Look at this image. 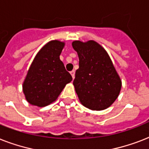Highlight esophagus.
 Listing matches in <instances>:
<instances>
[{"label": "esophagus", "instance_id": "obj_1", "mask_svg": "<svg viewBox=\"0 0 149 149\" xmlns=\"http://www.w3.org/2000/svg\"><path fill=\"white\" fill-rule=\"evenodd\" d=\"M70 74L72 75V77L74 79V77H75V71L74 70H72L71 72H70Z\"/></svg>", "mask_w": 149, "mask_h": 149}]
</instances>
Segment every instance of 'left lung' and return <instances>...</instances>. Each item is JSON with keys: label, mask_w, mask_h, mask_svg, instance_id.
<instances>
[{"label": "left lung", "mask_w": 149, "mask_h": 149, "mask_svg": "<svg viewBox=\"0 0 149 149\" xmlns=\"http://www.w3.org/2000/svg\"><path fill=\"white\" fill-rule=\"evenodd\" d=\"M72 45L79 56L73 85L79 100L93 111L107 108L115 101L121 88L120 77L108 54L94 41H74Z\"/></svg>", "instance_id": "obj_1"}]
</instances>
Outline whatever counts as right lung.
<instances>
[{"label": "right lung", "instance_id": "1", "mask_svg": "<svg viewBox=\"0 0 149 149\" xmlns=\"http://www.w3.org/2000/svg\"><path fill=\"white\" fill-rule=\"evenodd\" d=\"M64 43L51 41L34 58L23 84V92L29 104L47 106L55 101L65 84L72 81L59 58Z\"/></svg>", "mask_w": 149, "mask_h": 149}]
</instances>
